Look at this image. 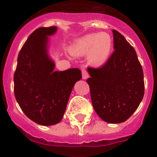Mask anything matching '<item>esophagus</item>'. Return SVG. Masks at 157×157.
Segmentation results:
<instances>
[{
    "label": "esophagus",
    "instance_id": "esophagus-1",
    "mask_svg": "<svg viewBox=\"0 0 157 157\" xmlns=\"http://www.w3.org/2000/svg\"><path fill=\"white\" fill-rule=\"evenodd\" d=\"M89 77V74L88 72H87V71L86 70H82V79H84V80H86V79L88 78Z\"/></svg>",
    "mask_w": 157,
    "mask_h": 157
}]
</instances>
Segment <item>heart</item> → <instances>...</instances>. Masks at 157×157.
I'll return each instance as SVG.
<instances>
[{"instance_id": "b5f03b06", "label": "heart", "mask_w": 157, "mask_h": 157, "mask_svg": "<svg viewBox=\"0 0 157 157\" xmlns=\"http://www.w3.org/2000/svg\"><path fill=\"white\" fill-rule=\"evenodd\" d=\"M113 40L107 33L87 34L75 41L71 47V53L74 56L86 55L89 65L94 67L103 66L112 55Z\"/></svg>"}]
</instances>
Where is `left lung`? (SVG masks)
I'll use <instances>...</instances> for the list:
<instances>
[{"mask_svg":"<svg viewBox=\"0 0 157 157\" xmlns=\"http://www.w3.org/2000/svg\"><path fill=\"white\" fill-rule=\"evenodd\" d=\"M114 52L99 68L88 67L87 79L94 109L107 123H121L131 117L144 95V71L135 50L112 30Z\"/></svg>","mask_w":157,"mask_h":157,"instance_id":"left-lung-1","label":"left lung"}]
</instances>
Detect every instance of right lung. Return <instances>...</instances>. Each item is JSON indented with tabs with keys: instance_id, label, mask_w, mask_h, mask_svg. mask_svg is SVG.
Segmentation results:
<instances>
[{
	"instance_id": "add662e5",
	"label": "right lung",
	"mask_w": 157,
	"mask_h": 157,
	"mask_svg": "<svg viewBox=\"0 0 157 157\" xmlns=\"http://www.w3.org/2000/svg\"><path fill=\"white\" fill-rule=\"evenodd\" d=\"M56 31V27L39 28L28 36L19 51L13 76L18 105L29 119L41 125L60 122L74 85L81 79L78 68L54 71L48 54V36Z\"/></svg>"
}]
</instances>
